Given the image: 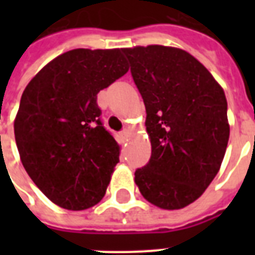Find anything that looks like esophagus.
Segmentation results:
<instances>
[{"label": "esophagus", "instance_id": "obj_1", "mask_svg": "<svg viewBox=\"0 0 255 255\" xmlns=\"http://www.w3.org/2000/svg\"><path fill=\"white\" fill-rule=\"evenodd\" d=\"M120 135H122V137H123L124 140H127L129 136H131V132H129V129H127V128H124L123 131L120 132Z\"/></svg>", "mask_w": 255, "mask_h": 255}]
</instances>
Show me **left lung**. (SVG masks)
<instances>
[{"label": "left lung", "mask_w": 255, "mask_h": 255, "mask_svg": "<svg viewBox=\"0 0 255 255\" xmlns=\"http://www.w3.org/2000/svg\"><path fill=\"white\" fill-rule=\"evenodd\" d=\"M145 104L151 159L135 172L148 202L185 208L221 168L229 141L225 92L188 51L161 45L122 49Z\"/></svg>", "instance_id": "left-lung-1"}]
</instances>
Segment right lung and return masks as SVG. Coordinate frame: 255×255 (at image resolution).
I'll return each instance as SVG.
<instances>
[{
	"label": "right lung",
	"mask_w": 255,
	"mask_h": 255,
	"mask_svg": "<svg viewBox=\"0 0 255 255\" xmlns=\"http://www.w3.org/2000/svg\"><path fill=\"white\" fill-rule=\"evenodd\" d=\"M122 49L70 50L26 86L14 135L22 165L55 205L85 210L104 197L120 147L96 95L128 71Z\"/></svg>",
	"instance_id": "right-lung-1"
}]
</instances>
